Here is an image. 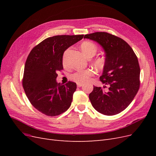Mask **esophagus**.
Instances as JSON below:
<instances>
[{
	"instance_id": "34e87169",
	"label": "esophagus",
	"mask_w": 156,
	"mask_h": 156,
	"mask_svg": "<svg viewBox=\"0 0 156 156\" xmlns=\"http://www.w3.org/2000/svg\"><path fill=\"white\" fill-rule=\"evenodd\" d=\"M77 87H82V86L83 85V84H81V83H77Z\"/></svg>"
}]
</instances>
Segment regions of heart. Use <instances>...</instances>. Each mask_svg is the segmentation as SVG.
Masks as SVG:
<instances>
[{"label": "heart", "instance_id": "obj_1", "mask_svg": "<svg viewBox=\"0 0 156 156\" xmlns=\"http://www.w3.org/2000/svg\"><path fill=\"white\" fill-rule=\"evenodd\" d=\"M81 49L83 53L88 58H91L96 54L98 48V46L91 41H84L81 45ZM64 63L66 62L65 56L63 58ZM93 63L98 69H103L105 66V60L101 57H96L94 59ZM94 72L91 69L79 70L70 75V79L77 83H85L90 81L94 76Z\"/></svg>", "mask_w": 156, "mask_h": 156}]
</instances>
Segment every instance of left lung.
I'll return each instance as SVG.
<instances>
[{"instance_id": "8db88e82", "label": "left lung", "mask_w": 156, "mask_h": 156, "mask_svg": "<svg viewBox=\"0 0 156 156\" xmlns=\"http://www.w3.org/2000/svg\"><path fill=\"white\" fill-rule=\"evenodd\" d=\"M95 41L105 52V66L100 77L107 90L94 86L89 99L93 107L103 115H115L125 110L140 88V67L137 56L126 41L105 32L84 35ZM107 88V87H103Z\"/></svg>"}]
</instances>
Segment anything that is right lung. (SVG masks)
<instances>
[{
    "mask_svg": "<svg viewBox=\"0 0 156 156\" xmlns=\"http://www.w3.org/2000/svg\"><path fill=\"white\" fill-rule=\"evenodd\" d=\"M84 35L49 37L33 48L27 58L23 87L31 104L43 114L55 116L72 104L76 83H57L58 72L63 69L64 51L83 39Z\"/></svg>",
    "mask_w": 156,
    "mask_h": 156,
    "instance_id": "1",
    "label": "right lung"
}]
</instances>
